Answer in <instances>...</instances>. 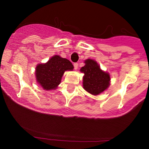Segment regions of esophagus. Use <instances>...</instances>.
Masks as SVG:
<instances>
[{
  "mask_svg": "<svg viewBox=\"0 0 149 149\" xmlns=\"http://www.w3.org/2000/svg\"><path fill=\"white\" fill-rule=\"evenodd\" d=\"M73 66H74V68H75V70H77L78 69V66H79V64L78 63H74L73 64Z\"/></svg>",
  "mask_w": 149,
  "mask_h": 149,
  "instance_id": "obj_1",
  "label": "esophagus"
}]
</instances>
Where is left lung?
Masks as SVG:
<instances>
[{
    "instance_id": "8db88e82",
    "label": "left lung",
    "mask_w": 149,
    "mask_h": 149,
    "mask_svg": "<svg viewBox=\"0 0 149 149\" xmlns=\"http://www.w3.org/2000/svg\"><path fill=\"white\" fill-rule=\"evenodd\" d=\"M85 65L80 69L83 73V87L92 95L97 96L109 88L110 85V75L104 71L97 61L87 59L84 61Z\"/></svg>"
}]
</instances>
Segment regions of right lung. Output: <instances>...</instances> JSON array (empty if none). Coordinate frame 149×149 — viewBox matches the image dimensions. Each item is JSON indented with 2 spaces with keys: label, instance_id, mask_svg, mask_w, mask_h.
I'll return each instance as SVG.
<instances>
[{
  "label": "right lung",
  "instance_id": "1",
  "mask_svg": "<svg viewBox=\"0 0 149 149\" xmlns=\"http://www.w3.org/2000/svg\"><path fill=\"white\" fill-rule=\"evenodd\" d=\"M73 70V65L70 61L58 55H54L45 63L36 66V80L46 91L56 89L61 84L64 73Z\"/></svg>",
  "mask_w": 149,
  "mask_h": 149
}]
</instances>
